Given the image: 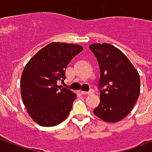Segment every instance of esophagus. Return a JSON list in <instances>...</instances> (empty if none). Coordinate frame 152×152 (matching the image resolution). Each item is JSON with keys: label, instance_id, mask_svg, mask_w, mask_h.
Instances as JSON below:
<instances>
[{"label": "esophagus", "instance_id": "obj_1", "mask_svg": "<svg viewBox=\"0 0 152 152\" xmlns=\"http://www.w3.org/2000/svg\"><path fill=\"white\" fill-rule=\"evenodd\" d=\"M81 94H83V95H90L91 94V91H80Z\"/></svg>", "mask_w": 152, "mask_h": 152}]
</instances>
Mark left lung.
Wrapping results in <instances>:
<instances>
[{
    "label": "left lung",
    "mask_w": 152,
    "mask_h": 152,
    "mask_svg": "<svg viewBox=\"0 0 152 152\" xmlns=\"http://www.w3.org/2000/svg\"><path fill=\"white\" fill-rule=\"evenodd\" d=\"M89 48L97 58L100 69L98 86L100 103L94 113L106 122H118L131 112L139 97V73L128 57L115 46L95 43Z\"/></svg>",
    "instance_id": "obj_1"
}]
</instances>
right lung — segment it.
<instances>
[{"mask_svg": "<svg viewBox=\"0 0 152 152\" xmlns=\"http://www.w3.org/2000/svg\"><path fill=\"white\" fill-rule=\"evenodd\" d=\"M83 47L74 44L52 42L41 49L23 71L21 96L27 113L39 125L51 127L69 116L76 95L58 86L65 80V69Z\"/></svg>", "mask_w": 152, "mask_h": 152, "instance_id": "1", "label": "right lung"}]
</instances>
